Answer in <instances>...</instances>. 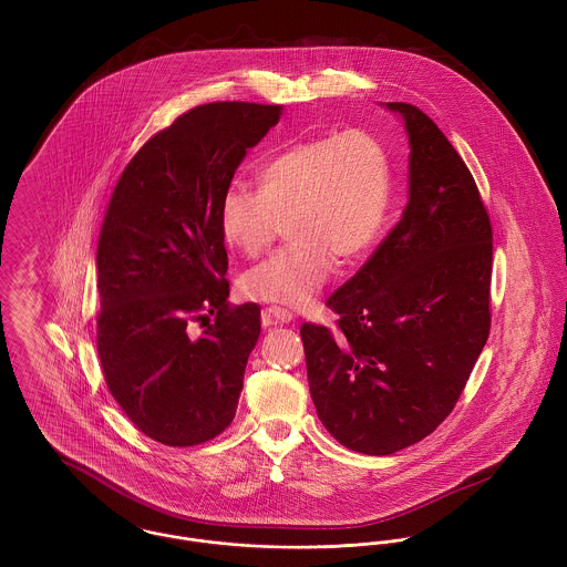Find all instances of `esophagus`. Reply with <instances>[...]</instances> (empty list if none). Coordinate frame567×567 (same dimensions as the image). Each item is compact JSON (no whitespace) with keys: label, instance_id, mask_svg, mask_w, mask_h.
<instances>
[{"label":"esophagus","instance_id":"esophagus-1","mask_svg":"<svg viewBox=\"0 0 567 567\" xmlns=\"http://www.w3.org/2000/svg\"><path fill=\"white\" fill-rule=\"evenodd\" d=\"M261 319H264V324H284L290 323L295 317H292V312H290V310H284V308L272 306V308L264 310Z\"/></svg>","mask_w":567,"mask_h":567}]
</instances>
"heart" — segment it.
<instances>
[{
    "instance_id": "heart-1",
    "label": "heart",
    "mask_w": 567,
    "mask_h": 567,
    "mask_svg": "<svg viewBox=\"0 0 567 567\" xmlns=\"http://www.w3.org/2000/svg\"><path fill=\"white\" fill-rule=\"evenodd\" d=\"M259 189L231 183L220 200L225 240L246 257L266 252L288 223L292 243L243 277L252 301L310 306L333 275L380 238L393 192L386 146L364 128L297 142L257 169Z\"/></svg>"
}]
</instances>
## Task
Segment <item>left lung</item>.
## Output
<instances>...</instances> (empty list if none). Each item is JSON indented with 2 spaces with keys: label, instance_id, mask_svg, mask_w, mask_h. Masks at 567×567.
Wrapping results in <instances>:
<instances>
[{
  "label": "left lung",
  "instance_id": "left-lung-1",
  "mask_svg": "<svg viewBox=\"0 0 567 567\" xmlns=\"http://www.w3.org/2000/svg\"><path fill=\"white\" fill-rule=\"evenodd\" d=\"M404 120L408 205L329 299L336 329L301 324L310 395L344 447L386 456L454 410L491 329L493 234L470 167L416 106Z\"/></svg>",
  "mask_w": 567,
  "mask_h": 567
}]
</instances>
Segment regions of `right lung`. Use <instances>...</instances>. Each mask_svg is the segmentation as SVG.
I'll return each instance as SVG.
<instances>
[{
	"instance_id": "add662e5",
	"label": "right lung",
	"mask_w": 567,
	"mask_h": 567,
	"mask_svg": "<svg viewBox=\"0 0 567 567\" xmlns=\"http://www.w3.org/2000/svg\"><path fill=\"white\" fill-rule=\"evenodd\" d=\"M279 117L277 104L196 106L151 137L113 189L95 257L97 355L113 400L163 445L212 441L236 416L261 323L257 303H227L220 200Z\"/></svg>"
}]
</instances>
